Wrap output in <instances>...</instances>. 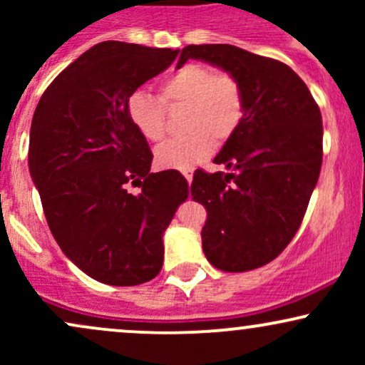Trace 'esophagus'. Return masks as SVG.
<instances>
[{
    "mask_svg": "<svg viewBox=\"0 0 365 365\" xmlns=\"http://www.w3.org/2000/svg\"><path fill=\"white\" fill-rule=\"evenodd\" d=\"M182 175L185 177V180L188 183L192 182V178H194V168H183L182 170Z\"/></svg>",
    "mask_w": 365,
    "mask_h": 365,
    "instance_id": "esophagus-1",
    "label": "esophagus"
}]
</instances>
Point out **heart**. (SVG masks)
<instances>
[{"mask_svg":"<svg viewBox=\"0 0 365 365\" xmlns=\"http://www.w3.org/2000/svg\"><path fill=\"white\" fill-rule=\"evenodd\" d=\"M166 108H183L185 135L156 149L161 168H188L206 159L237 135L247 116L244 83L237 75L216 72L204 63H187L159 83V98L135 91L127 99V115L144 139L159 142L166 135Z\"/></svg>","mask_w":365,"mask_h":365,"instance_id":"b5f03b06","label":"heart"}]
</instances>
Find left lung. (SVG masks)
I'll list each match as a JSON object with an SVG mask.
<instances>
[{
  "label": "left lung",
  "instance_id": "8db88e82",
  "mask_svg": "<svg viewBox=\"0 0 365 365\" xmlns=\"http://www.w3.org/2000/svg\"><path fill=\"white\" fill-rule=\"evenodd\" d=\"M188 58L220 66L244 83L247 116L215 158L230 173L197 170L192 199L207 211L202 249L212 266L242 273L271 262L302 225L321 173L322 118L288 65L230 44H190Z\"/></svg>",
  "mask_w": 365,
  "mask_h": 365
}]
</instances>
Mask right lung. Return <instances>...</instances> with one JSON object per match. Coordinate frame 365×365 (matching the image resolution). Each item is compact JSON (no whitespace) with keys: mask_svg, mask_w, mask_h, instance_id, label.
Wrapping results in <instances>:
<instances>
[{"mask_svg":"<svg viewBox=\"0 0 365 365\" xmlns=\"http://www.w3.org/2000/svg\"><path fill=\"white\" fill-rule=\"evenodd\" d=\"M178 51L92 46L49 83L32 118L29 170L54 240L83 273L113 287L156 278L163 233L188 197L177 170L150 173L153 153L127 115L128 96Z\"/></svg>","mask_w":365,"mask_h":365,"instance_id":"add662e5","label":"right lung"}]
</instances>
